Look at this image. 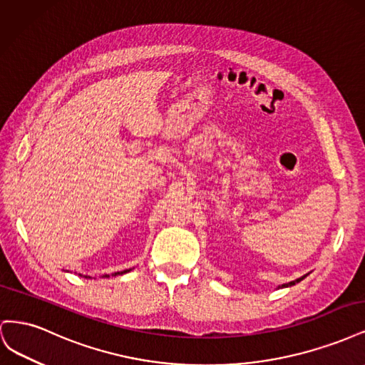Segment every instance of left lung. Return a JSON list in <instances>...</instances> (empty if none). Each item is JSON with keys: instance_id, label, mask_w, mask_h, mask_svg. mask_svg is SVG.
<instances>
[{"instance_id": "1", "label": "left lung", "mask_w": 365, "mask_h": 365, "mask_svg": "<svg viewBox=\"0 0 365 365\" xmlns=\"http://www.w3.org/2000/svg\"><path fill=\"white\" fill-rule=\"evenodd\" d=\"M306 275H307V274H306ZM306 275H303V277L297 279V280H294V282H289V283H286V284H282V286H283V288H288V286H292V284H295V283H298V282H302V280L306 277Z\"/></svg>"}]
</instances>
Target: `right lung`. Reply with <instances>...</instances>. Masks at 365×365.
Wrapping results in <instances>:
<instances>
[{
  "instance_id": "obj_1",
  "label": "right lung",
  "mask_w": 365,
  "mask_h": 365,
  "mask_svg": "<svg viewBox=\"0 0 365 365\" xmlns=\"http://www.w3.org/2000/svg\"><path fill=\"white\" fill-rule=\"evenodd\" d=\"M128 271H129V269H126V271H121V272H115V274H113V275H117V274H125V272H128ZM103 277H109V275H106V274H105V275H103ZM85 279H88V277H86V275H85Z\"/></svg>"
}]
</instances>
